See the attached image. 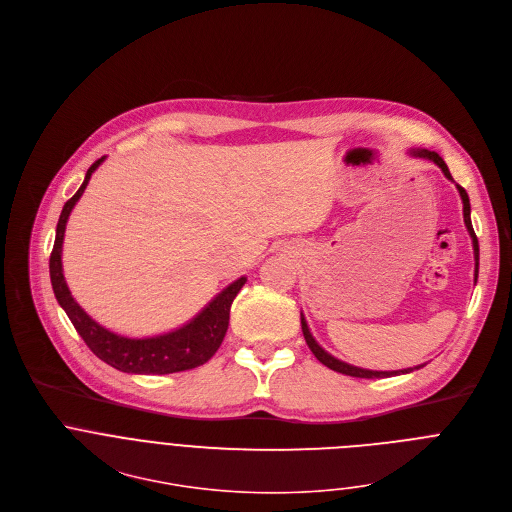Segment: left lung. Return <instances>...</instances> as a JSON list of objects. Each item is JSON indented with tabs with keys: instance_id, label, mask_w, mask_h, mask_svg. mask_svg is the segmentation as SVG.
<instances>
[{
	"instance_id": "1",
	"label": "left lung",
	"mask_w": 512,
	"mask_h": 512,
	"mask_svg": "<svg viewBox=\"0 0 512 512\" xmlns=\"http://www.w3.org/2000/svg\"><path fill=\"white\" fill-rule=\"evenodd\" d=\"M410 154L412 156H418V158H428V160H432L434 164H438L440 168H442V173H444V177L446 179H450L452 181V175H450V170H448V166H446V162L442 160V156L440 154H436V152H432V150H410ZM456 189H458V193H460V197H462V205H464V223H466V229H468V233H470V237H472V247H474V259H476V271H474V279L478 277V239H476V235H474V229H472V223H470V201H468V195H466V191L460 187V185H456ZM301 329H303V337H305V342H307V346H309V350L313 352V356L323 364V366H327L329 370H333V372H339V374H346V376H354V378H368V380H374V378H390V376H400V374H408V372H414V370H420L422 366H416V368H408V370H398V372H374V370H362V368H356V366H350V364H346V362H339V360H335L333 356H329L325 350H321L319 346H317V342L313 339V335L309 333V327H307V323H305V319L301 317Z\"/></svg>"
}]
</instances>
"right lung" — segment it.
Instances as JSON below:
<instances>
[{"label":"right lung","instance_id":"right-lung-1","mask_svg":"<svg viewBox=\"0 0 512 512\" xmlns=\"http://www.w3.org/2000/svg\"><path fill=\"white\" fill-rule=\"evenodd\" d=\"M104 160L98 158L86 173V179L78 193L64 205L58 227H56V241L50 255V279L54 287V295L58 303L64 307L66 315L74 323L76 331L86 342V346L108 366L126 372V374H175L193 370L209 362L219 346L223 344V337L229 327V311L231 303L245 285V277L231 283L223 289L191 323L183 325L164 335L144 337V339H130L116 335L102 325H98L72 297L64 273H62V243L68 217L82 197L94 170Z\"/></svg>","mask_w":512,"mask_h":512}]
</instances>
